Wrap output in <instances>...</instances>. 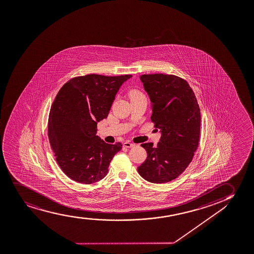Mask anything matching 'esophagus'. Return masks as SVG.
Listing matches in <instances>:
<instances>
[{
	"label": "esophagus",
	"mask_w": 254,
	"mask_h": 254,
	"mask_svg": "<svg viewBox=\"0 0 254 254\" xmlns=\"http://www.w3.org/2000/svg\"><path fill=\"white\" fill-rule=\"evenodd\" d=\"M123 146L127 148H131L132 147V146H134V144H132L130 141H127V142H125V143L123 144Z\"/></svg>",
	"instance_id": "1"
}]
</instances>
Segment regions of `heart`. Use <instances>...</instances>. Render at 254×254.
Listing matches in <instances>:
<instances>
[{"instance_id": "obj_1", "label": "heart", "mask_w": 254, "mask_h": 254, "mask_svg": "<svg viewBox=\"0 0 254 254\" xmlns=\"http://www.w3.org/2000/svg\"><path fill=\"white\" fill-rule=\"evenodd\" d=\"M128 96L131 100L135 99V98H138V97H144V95L140 91L137 90V89H132V90L129 91Z\"/></svg>"}]
</instances>
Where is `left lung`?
Returning a JSON list of instances; mask_svg holds the SVG:
<instances>
[{
  "mask_svg": "<svg viewBox=\"0 0 254 254\" xmlns=\"http://www.w3.org/2000/svg\"><path fill=\"white\" fill-rule=\"evenodd\" d=\"M140 80L151 102L150 119L162 135L157 146L141 144L147 157L138 174L151 183L171 182L184 172L197 150L200 109L192 89L178 76L143 74Z\"/></svg>",
  "mask_w": 254,
  "mask_h": 254,
  "instance_id": "8db88e82",
  "label": "left lung"
}]
</instances>
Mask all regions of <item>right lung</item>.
I'll return each mask as SVG.
<instances>
[{
    "instance_id": "obj_1",
    "label": "right lung",
    "mask_w": 254,
    "mask_h": 254,
    "mask_svg": "<svg viewBox=\"0 0 254 254\" xmlns=\"http://www.w3.org/2000/svg\"><path fill=\"white\" fill-rule=\"evenodd\" d=\"M131 77L78 76L57 93L50 109L48 136L58 165L69 178L91 184L106 176L123 144L102 140L97 135V123L107 118L121 85Z\"/></svg>"
}]
</instances>
